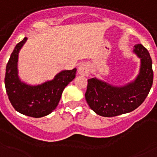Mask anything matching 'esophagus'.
Masks as SVG:
<instances>
[{
  "instance_id": "esophagus-1",
  "label": "esophagus",
  "mask_w": 157,
  "mask_h": 157,
  "mask_svg": "<svg viewBox=\"0 0 157 157\" xmlns=\"http://www.w3.org/2000/svg\"><path fill=\"white\" fill-rule=\"evenodd\" d=\"M91 70L90 64L89 63H82L79 65L78 67V72L79 74L82 75V76H89V72Z\"/></svg>"
}]
</instances>
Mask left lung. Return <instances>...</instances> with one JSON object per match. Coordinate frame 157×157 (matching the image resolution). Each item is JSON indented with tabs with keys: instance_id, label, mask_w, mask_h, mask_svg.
<instances>
[{
	"instance_id": "left-lung-1",
	"label": "left lung",
	"mask_w": 157,
	"mask_h": 157,
	"mask_svg": "<svg viewBox=\"0 0 157 157\" xmlns=\"http://www.w3.org/2000/svg\"><path fill=\"white\" fill-rule=\"evenodd\" d=\"M132 52L140 60L139 73L133 81L117 86L97 77L88 80L85 99L97 115L112 117L130 113L148 96L153 81L152 59L142 44H136Z\"/></svg>"
}]
</instances>
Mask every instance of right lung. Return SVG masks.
<instances>
[{
    "label": "right lung",
    "mask_w": 157,
    "mask_h": 157,
    "mask_svg": "<svg viewBox=\"0 0 157 157\" xmlns=\"http://www.w3.org/2000/svg\"><path fill=\"white\" fill-rule=\"evenodd\" d=\"M28 38L16 45L5 70V85L10 103L16 111L28 117H45L55 110L64 88L76 76V68L61 70L54 78L38 85H29L18 75L19 52Z\"/></svg>",
    "instance_id": "obj_1"
}]
</instances>
